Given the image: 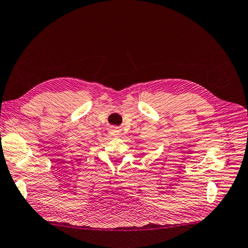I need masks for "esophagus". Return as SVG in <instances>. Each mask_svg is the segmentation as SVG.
Masks as SVG:
<instances>
[{"mask_svg":"<svg viewBox=\"0 0 248 248\" xmlns=\"http://www.w3.org/2000/svg\"><path fill=\"white\" fill-rule=\"evenodd\" d=\"M110 134L112 135V136H116V135H118V133H119V128H117V126H112V128L110 129Z\"/></svg>","mask_w":248,"mask_h":248,"instance_id":"obj_1","label":"esophagus"}]
</instances>
